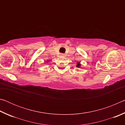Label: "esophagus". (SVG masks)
Masks as SVG:
<instances>
[{"label": "esophagus", "mask_w": 125, "mask_h": 125, "mask_svg": "<svg viewBox=\"0 0 125 125\" xmlns=\"http://www.w3.org/2000/svg\"><path fill=\"white\" fill-rule=\"evenodd\" d=\"M61 56H64V54H61Z\"/></svg>", "instance_id": "1"}]
</instances>
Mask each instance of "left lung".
<instances>
[{"label": "left lung", "mask_w": 125, "mask_h": 125, "mask_svg": "<svg viewBox=\"0 0 125 125\" xmlns=\"http://www.w3.org/2000/svg\"><path fill=\"white\" fill-rule=\"evenodd\" d=\"M80 63H77V65H76V66H77V67H80Z\"/></svg>", "instance_id": "8db88e82"}]
</instances>
